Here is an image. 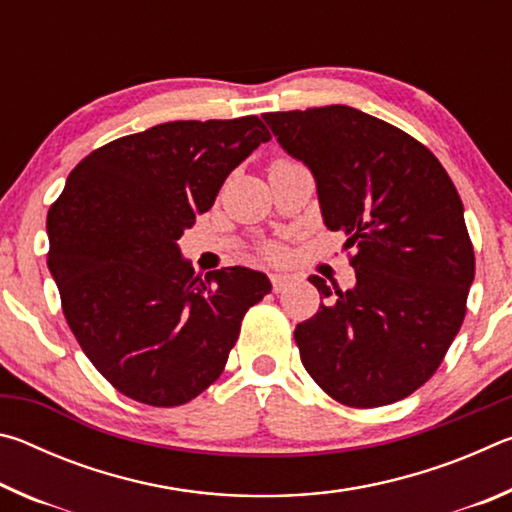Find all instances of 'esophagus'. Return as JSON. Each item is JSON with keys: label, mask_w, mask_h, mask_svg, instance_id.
<instances>
[{"label": "esophagus", "mask_w": 512, "mask_h": 512, "mask_svg": "<svg viewBox=\"0 0 512 512\" xmlns=\"http://www.w3.org/2000/svg\"><path fill=\"white\" fill-rule=\"evenodd\" d=\"M271 284H273V291L280 293L287 287H291L293 284V277L287 275V273H271Z\"/></svg>", "instance_id": "34e87169"}]
</instances>
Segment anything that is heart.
<instances>
[{
  "label": "heart",
  "mask_w": 512,
  "mask_h": 512,
  "mask_svg": "<svg viewBox=\"0 0 512 512\" xmlns=\"http://www.w3.org/2000/svg\"><path fill=\"white\" fill-rule=\"evenodd\" d=\"M268 255H277V250L275 248H268Z\"/></svg>",
  "instance_id": "heart-1"
}]
</instances>
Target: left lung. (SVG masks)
Listing matches in <instances>:
<instances>
[{"instance_id": "left-lung-1", "label": "left lung", "mask_w": 512, "mask_h": 512, "mask_svg": "<svg viewBox=\"0 0 512 512\" xmlns=\"http://www.w3.org/2000/svg\"><path fill=\"white\" fill-rule=\"evenodd\" d=\"M316 180L320 214L343 230L357 282L311 275L316 316L296 327L311 379L354 409L404 400L427 381L465 318L474 250L452 178L427 146L350 106L262 115Z\"/></svg>"}]
</instances>
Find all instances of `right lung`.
Listing matches in <instances>:
<instances>
[{
  "instance_id": "add662e5",
  "label": "right lung",
  "mask_w": 512,
  "mask_h": 512,
  "mask_svg": "<svg viewBox=\"0 0 512 512\" xmlns=\"http://www.w3.org/2000/svg\"><path fill=\"white\" fill-rule=\"evenodd\" d=\"M271 140L259 117L167 121L83 158L49 207L47 266L67 325L119 393L178 406L214 384L241 318L271 293L259 271L196 275L178 239L230 171Z\"/></svg>"
}]
</instances>
